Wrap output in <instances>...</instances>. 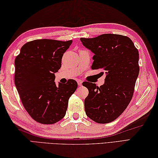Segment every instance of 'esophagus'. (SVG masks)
I'll list each match as a JSON object with an SVG mask.
<instances>
[{"label": "esophagus", "instance_id": "esophagus-1", "mask_svg": "<svg viewBox=\"0 0 158 158\" xmlns=\"http://www.w3.org/2000/svg\"><path fill=\"white\" fill-rule=\"evenodd\" d=\"M77 83H78V85L79 86H81L82 85V81L81 80H78V81H77Z\"/></svg>", "mask_w": 158, "mask_h": 158}]
</instances>
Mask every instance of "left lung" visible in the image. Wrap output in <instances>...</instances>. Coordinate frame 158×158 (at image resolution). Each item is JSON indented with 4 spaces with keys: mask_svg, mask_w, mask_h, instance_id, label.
Returning <instances> with one entry per match:
<instances>
[{
    "mask_svg": "<svg viewBox=\"0 0 158 158\" xmlns=\"http://www.w3.org/2000/svg\"><path fill=\"white\" fill-rule=\"evenodd\" d=\"M80 40L94 53L92 69H101L106 73L101 86L83 83L89 91L84 101L85 113L95 122L110 123L125 110L132 100L139 73V51L129 37L120 35L103 34ZM100 73L103 75L104 72Z\"/></svg>",
    "mask_w": 158,
    "mask_h": 158,
    "instance_id": "1",
    "label": "left lung"
}]
</instances>
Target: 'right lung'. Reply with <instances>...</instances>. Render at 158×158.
Returning <instances> with one entry per match:
<instances>
[{
	"instance_id": "1",
	"label": "right lung",
	"mask_w": 158,
	"mask_h": 158,
	"mask_svg": "<svg viewBox=\"0 0 158 158\" xmlns=\"http://www.w3.org/2000/svg\"><path fill=\"white\" fill-rule=\"evenodd\" d=\"M72 44L36 39L23 45L15 60V85L26 111L40 123L53 124L66 115L69 99L77 88L75 80L56 85L55 73L64 53Z\"/></svg>"
}]
</instances>
